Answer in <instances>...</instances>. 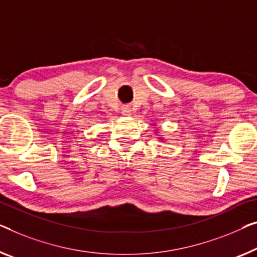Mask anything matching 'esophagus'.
<instances>
[{"label": "esophagus", "instance_id": "obj_1", "mask_svg": "<svg viewBox=\"0 0 257 257\" xmlns=\"http://www.w3.org/2000/svg\"><path fill=\"white\" fill-rule=\"evenodd\" d=\"M121 113H122V115H124V116H130L132 115V109H130L129 106H123L121 109Z\"/></svg>", "mask_w": 257, "mask_h": 257}]
</instances>
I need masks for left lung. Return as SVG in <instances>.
<instances>
[{
  "label": "left lung",
  "instance_id": "1",
  "mask_svg": "<svg viewBox=\"0 0 257 257\" xmlns=\"http://www.w3.org/2000/svg\"><path fill=\"white\" fill-rule=\"evenodd\" d=\"M160 140H162V139H160Z\"/></svg>",
  "mask_w": 257,
  "mask_h": 257
}]
</instances>
